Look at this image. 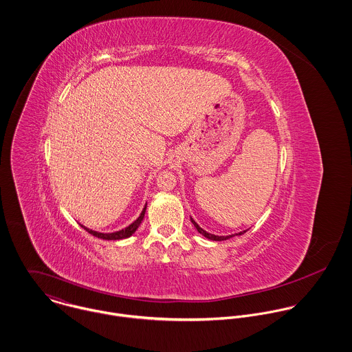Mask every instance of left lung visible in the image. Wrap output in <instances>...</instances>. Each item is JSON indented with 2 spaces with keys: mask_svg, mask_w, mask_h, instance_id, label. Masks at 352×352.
Wrapping results in <instances>:
<instances>
[{
  "mask_svg": "<svg viewBox=\"0 0 352 352\" xmlns=\"http://www.w3.org/2000/svg\"><path fill=\"white\" fill-rule=\"evenodd\" d=\"M191 222L194 223V226L197 228V230L201 233V236H204L206 239H208V240H212V241H223V240H228V239H230V237H233V234L232 236H215V234H211V233H207L206 230H203L201 226L191 218ZM247 230H244V232H240V233H237V236H241V234H244Z\"/></svg>",
  "mask_w": 352,
  "mask_h": 352,
  "instance_id": "1",
  "label": "left lung"
}]
</instances>
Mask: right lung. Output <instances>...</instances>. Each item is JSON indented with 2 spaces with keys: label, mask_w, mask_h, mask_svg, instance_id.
<instances>
[{
  "label": "right lung",
  "mask_w": 352,
  "mask_h": 352,
  "mask_svg": "<svg viewBox=\"0 0 352 352\" xmlns=\"http://www.w3.org/2000/svg\"><path fill=\"white\" fill-rule=\"evenodd\" d=\"M145 211H146V206L144 207L141 215H140L131 225H129L127 228H124V229H122V230H119V232H115V233H99V232L91 230V229H88V228H85V226H82V225H81V226H82L88 233H91L92 236H95V237H98V239H102V240H122V239H127V237H130L131 234H134V232L138 229V226L141 225V222H142V219H144V217H145Z\"/></svg>",
  "instance_id": "right-lung-1"
}]
</instances>
